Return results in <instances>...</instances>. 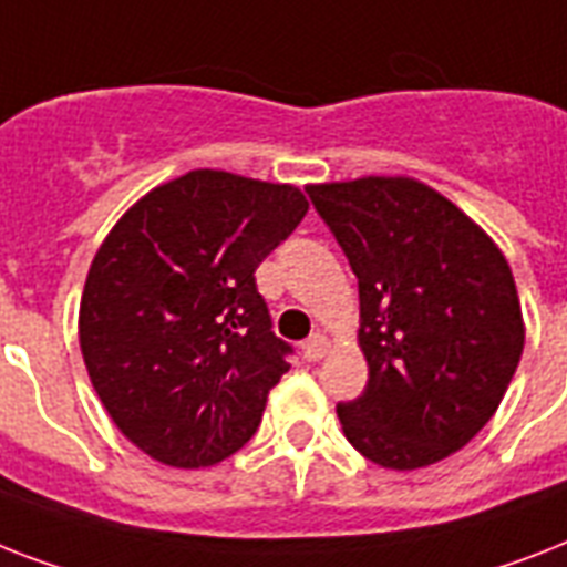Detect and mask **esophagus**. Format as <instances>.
I'll return each instance as SVG.
<instances>
[{
  "instance_id": "34e87169",
  "label": "esophagus",
  "mask_w": 567,
  "mask_h": 567,
  "mask_svg": "<svg viewBox=\"0 0 567 567\" xmlns=\"http://www.w3.org/2000/svg\"><path fill=\"white\" fill-rule=\"evenodd\" d=\"M301 354H305L307 362H316L321 357L328 354V337H321V333H312L310 339L301 342Z\"/></svg>"
}]
</instances>
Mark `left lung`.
Returning <instances> with one entry per match:
<instances>
[{"label": "left lung", "instance_id": "left-lung-1", "mask_svg": "<svg viewBox=\"0 0 567 567\" xmlns=\"http://www.w3.org/2000/svg\"><path fill=\"white\" fill-rule=\"evenodd\" d=\"M360 284L362 395L337 406L365 460H445L495 415L524 351L513 269L477 221L415 178L310 184Z\"/></svg>", "mask_w": 567, "mask_h": 567}]
</instances>
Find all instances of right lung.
Segmentation results:
<instances>
[{
    "label": "right lung",
    "instance_id": "right-lung-1",
    "mask_svg": "<svg viewBox=\"0 0 567 567\" xmlns=\"http://www.w3.org/2000/svg\"><path fill=\"white\" fill-rule=\"evenodd\" d=\"M307 207L292 184L193 169L146 193L104 237L79 342L104 410L143 454L205 468L255 436L292 354L255 271Z\"/></svg>",
    "mask_w": 567,
    "mask_h": 567
}]
</instances>
